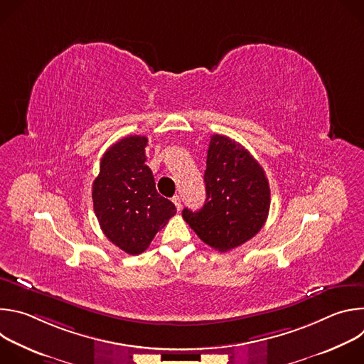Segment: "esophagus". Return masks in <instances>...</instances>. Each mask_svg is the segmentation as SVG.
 Listing matches in <instances>:
<instances>
[{
  "mask_svg": "<svg viewBox=\"0 0 364 364\" xmlns=\"http://www.w3.org/2000/svg\"><path fill=\"white\" fill-rule=\"evenodd\" d=\"M173 203L176 204V207H177V210H181V197H180L178 194H176V196L173 197Z\"/></svg>",
  "mask_w": 364,
  "mask_h": 364,
  "instance_id": "esophagus-1",
  "label": "esophagus"
}]
</instances>
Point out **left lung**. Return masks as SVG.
<instances>
[{
  "mask_svg": "<svg viewBox=\"0 0 364 364\" xmlns=\"http://www.w3.org/2000/svg\"><path fill=\"white\" fill-rule=\"evenodd\" d=\"M205 201L183 219L205 243L232 250L262 229L271 205L269 183L249 151L225 135H212L204 171Z\"/></svg>",
  "mask_w": 364,
  "mask_h": 364,
  "instance_id": "8db88e82",
  "label": "left lung"
}]
</instances>
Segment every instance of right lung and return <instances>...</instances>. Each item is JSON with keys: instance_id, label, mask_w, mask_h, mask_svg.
Segmentation results:
<instances>
[{"instance_id": "1", "label": "right lung", "mask_w": 364, "mask_h": 364, "mask_svg": "<svg viewBox=\"0 0 364 364\" xmlns=\"http://www.w3.org/2000/svg\"><path fill=\"white\" fill-rule=\"evenodd\" d=\"M146 136L128 135L108 148L92 186L93 210L105 236L129 255L142 253L176 205L157 193L145 164Z\"/></svg>"}]
</instances>
